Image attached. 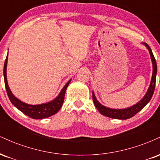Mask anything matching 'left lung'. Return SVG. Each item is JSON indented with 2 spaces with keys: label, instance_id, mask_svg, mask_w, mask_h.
<instances>
[{
  "label": "left lung",
  "instance_id": "8db88e82",
  "mask_svg": "<svg viewBox=\"0 0 160 160\" xmlns=\"http://www.w3.org/2000/svg\"><path fill=\"white\" fill-rule=\"evenodd\" d=\"M146 46L147 48L149 50L150 58H151L152 64H153V74H152L151 82H150V86L148 88V90L145 94L144 98L139 101L137 104H134L132 107L125 108V109H112L107 107H104L102 104H100L98 102L96 98H95L94 92H92V99L94 102L95 106L96 107L98 111L102 113V115L106 116V117H110L113 119H119V120H127V119L131 118L133 116H135L138 112H139L141 110L145 107L147 104L150 102L153 96L154 89H155L156 85V78H157V62H156L155 58L152 52L151 49L147 43H144Z\"/></svg>",
  "mask_w": 160,
  "mask_h": 160
}]
</instances>
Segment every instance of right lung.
<instances>
[{
  "mask_svg": "<svg viewBox=\"0 0 160 160\" xmlns=\"http://www.w3.org/2000/svg\"><path fill=\"white\" fill-rule=\"evenodd\" d=\"M7 58H8V56H7L6 60H5L4 62V66H3V77H4V83L7 93L9 98H10L11 103L13 104L17 109H19L20 111H22L25 115L28 116L29 117L32 119L47 118V117H50V116L54 115L55 113H56L57 112L59 111L64 102L65 91L71 80H70L65 84V86L62 88V89L58 96L54 100L51 101V102L41 104H36V105H32V104L24 103V102H21V101L14 96L8 86L7 79Z\"/></svg>",
  "mask_w": 160,
  "mask_h": 160,
  "instance_id": "1",
  "label": "right lung"
}]
</instances>
